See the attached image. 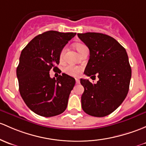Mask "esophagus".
Wrapping results in <instances>:
<instances>
[{
	"label": "esophagus",
	"mask_w": 146,
	"mask_h": 146,
	"mask_svg": "<svg viewBox=\"0 0 146 146\" xmlns=\"http://www.w3.org/2000/svg\"><path fill=\"white\" fill-rule=\"evenodd\" d=\"M76 84H79L80 83V80L78 79V78H76Z\"/></svg>",
	"instance_id": "esophagus-1"
}]
</instances>
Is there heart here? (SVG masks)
<instances>
[{
	"label": "heart",
	"mask_w": 146,
	"mask_h": 146,
	"mask_svg": "<svg viewBox=\"0 0 146 146\" xmlns=\"http://www.w3.org/2000/svg\"><path fill=\"white\" fill-rule=\"evenodd\" d=\"M75 47H76V50H78V52L80 53L81 51H82V49H83L84 47H85L86 46L82 45V44H81V43H78L75 45ZM66 52V47H64V48L61 50V51L60 52V59L61 60H62V59H64ZM81 70H82L81 67L78 66L72 65V64H70V65L66 66L64 68V72H65L66 73H67L68 75H69V76H73V77H76V76H79L80 73V72H81Z\"/></svg>",
	"instance_id": "obj_1"
}]
</instances>
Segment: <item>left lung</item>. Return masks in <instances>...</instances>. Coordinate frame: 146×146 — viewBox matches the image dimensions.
Here are the masks:
<instances>
[{
	"label": "left lung",
	"instance_id": "8db88e82",
	"mask_svg": "<svg viewBox=\"0 0 146 146\" xmlns=\"http://www.w3.org/2000/svg\"><path fill=\"white\" fill-rule=\"evenodd\" d=\"M90 50V59L84 73L99 78L97 83L80 79L85 91L81 97L82 110L94 117L113 113L127 96L131 69L126 50L108 35L100 33H78Z\"/></svg>",
	"mask_w": 146,
	"mask_h": 146
}]
</instances>
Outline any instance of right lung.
<instances>
[{
	"label": "right lung",
	"mask_w": 146,
	"mask_h": 146,
	"mask_svg": "<svg viewBox=\"0 0 146 146\" xmlns=\"http://www.w3.org/2000/svg\"><path fill=\"white\" fill-rule=\"evenodd\" d=\"M76 35L49 31L35 37L21 51L17 68L19 92L37 115L53 117L66 109L76 80L64 73L51 78L50 70H60L56 65L59 64L61 50Z\"/></svg>",
	"instance_id": "1"
}]
</instances>
